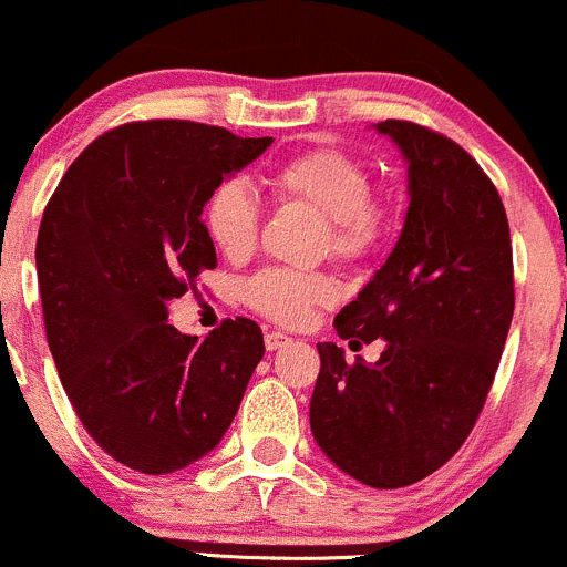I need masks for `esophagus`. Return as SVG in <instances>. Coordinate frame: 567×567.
Listing matches in <instances>:
<instances>
[{
  "label": "esophagus",
  "mask_w": 567,
  "mask_h": 567,
  "mask_svg": "<svg viewBox=\"0 0 567 567\" xmlns=\"http://www.w3.org/2000/svg\"><path fill=\"white\" fill-rule=\"evenodd\" d=\"M291 338L289 336H284L281 330H270V332H265V347L270 349V352H276V349H281L284 343H289Z\"/></svg>",
  "instance_id": "34e87169"
}]
</instances>
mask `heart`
Masks as SVG:
<instances>
[{
  "mask_svg": "<svg viewBox=\"0 0 567 567\" xmlns=\"http://www.w3.org/2000/svg\"><path fill=\"white\" fill-rule=\"evenodd\" d=\"M265 185L278 202L317 209L324 245L343 261L369 259L390 231V207L371 190L369 166L343 147L319 144L284 157L267 168ZM259 224V204L237 179L220 183L204 202V231L229 261H245L254 254ZM336 297L338 284L322 270L265 267L243 284L245 306L286 327L306 324L317 308L332 306Z\"/></svg>",
  "mask_w": 567,
  "mask_h": 567,
  "instance_id": "heart-1",
  "label": "heart"
}]
</instances>
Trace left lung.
Masks as SVG:
<instances>
[{
	"label": "left lung",
	"mask_w": 567,
	"mask_h": 567,
	"mask_svg": "<svg viewBox=\"0 0 567 567\" xmlns=\"http://www.w3.org/2000/svg\"><path fill=\"white\" fill-rule=\"evenodd\" d=\"M410 163V209L393 254L336 317L338 338L382 341L377 363L317 343L311 431L324 456L371 488H404L475 429L513 319V248L502 198L461 144L384 120Z\"/></svg>",
	"instance_id": "1"
}]
</instances>
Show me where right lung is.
<instances>
[{"instance_id":"1","label":"right lung","mask_w":567,"mask_h":567,"mask_svg":"<svg viewBox=\"0 0 567 567\" xmlns=\"http://www.w3.org/2000/svg\"><path fill=\"white\" fill-rule=\"evenodd\" d=\"M272 144L188 120L125 122L65 172L38 231L45 338L86 434L120 464L168 475L207 456L265 354L250 319L204 341L168 300L215 270L207 196Z\"/></svg>"}]
</instances>
